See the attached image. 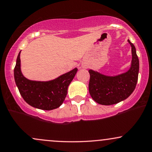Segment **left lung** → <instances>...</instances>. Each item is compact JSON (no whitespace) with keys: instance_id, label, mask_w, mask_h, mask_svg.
Segmentation results:
<instances>
[{"instance_id":"1","label":"left lung","mask_w":152,"mask_h":152,"mask_svg":"<svg viewBox=\"0 0 152 152\" xmlns=\"http://www.w3.org/2000/svg\"><path fill=\"white\" fill-rule=\"evenodd\" d=\"M131 45V66L126 72L116 76H107L92 69L89 70V93L96 103L112 105L125 100L131 95L136 86L139 72V60L133 43Z\"/></svg>"}]
</instances>
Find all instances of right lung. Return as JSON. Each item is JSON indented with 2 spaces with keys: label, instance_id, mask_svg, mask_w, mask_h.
Returning a JSON list of instances; mask_svg holds the SVG:
<instances>
[{
  "label": "right lung",
  "instance_id": "1",
  "mask_svg": "<svg viewBox=\"0 0 152 152\" xmlns=\"http://www.w3.org/2000/svg\"><path fill=\"white\" fill-rule=\"evenodd\" d=\"M19 53L14 75L16 85L21 96L29 105L43 110H52L62 104L67 94L68 86L75 76L77 68L49 81L30 80L21 71Z\"/></svg>",
  "mask_w": 152,
  "mask_h": 152
}]
</instances>
